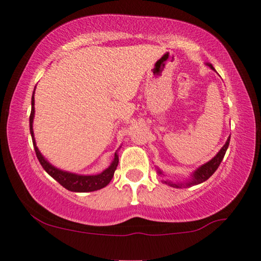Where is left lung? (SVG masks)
I'll return each instance as SVG.
<instances>
[{
  "mask_svg": "<svg viewBox=\"0 0 261 261\" xmlns=\"http://www.w3.org/2000/svg\"><path fill=\"white\" fill-rule=\"evenodd\" d=\"M206 65H208L212 70H215L212 64H206ZM229 140H230V137L227 139L226 144H224L223 147L221 148L219 152H217V154L214 156L212 160H209L208 163L203 164V165L199 166L197 170H195L194 172L191 173V177L189 178V179H187L185 181H179V183H173V181H170V180H164V183L169 184L170 187H172V188H181V187L189 188V187H192V185H197V184L203 183V181H205L208 178L213 176V173L215 172V171L217 170V167L220 166V164H221V162H222L224 154H226L228 146H229ZM156 171H158L159 174H163V172L159 169Z\"/></svg>",
  "mask_w": 261,
  "mask_h": 261,
  "instance_id": "8db88e82",
  "label": "left lung"
}]
</instances>
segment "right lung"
I'll list each match as a JSON object with an SVG mask.
<instances>
[{
  "mask_svg": "<svg viewBox=\"0 0 261 261\" xmlns=\"http://www.w3.org/2000/svg\"><path fill=\"white\" fill-rule=\"evenodd\" d=\"M35 90V89H34ZM34 91L32 95V110H31V116H30V130L32 135V141H33V146L37 153L39 163L41 164V166L44 167V170L47 172L49 176L58 181L60 185H63L64 188L67 189L69 191L73 192H91L99 190V189L107 187L112 180L115 172L117 164H119V154L117 151L115 152L114 159L110 165L107 167L105 171H102L98 174H77L72 172H67V171H63L60 169H57L56 166H53L44 155L41 154V152L39 151L37 147V142L34 139V132H33V120H34Z\"/></svg>",
  "mask_w": 261,
  "mask_h": 261,
  "instance_id": "1",
  "label": "right lung"
}]
</instances>
